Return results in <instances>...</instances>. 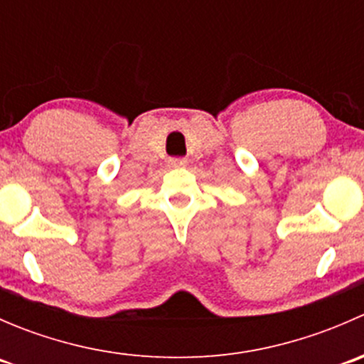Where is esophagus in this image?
I'll use <instances>...</instances> for the list:
<instances>
[{
	"mask_svg": "<svg viewBox=\"0 0 364 364\" xmlns=\"http://www.w3.org/2000/svg\"><path fill=\"white\" fill-rule=\"evenodd\" d=\"M186 164H188L186 159H168V167H185Z\"/></svg>",
	"mask_w": 364,
	"mask_h": 364,
	"instance_id": "1",
	"label": "esophagus"
}]
</instances>
